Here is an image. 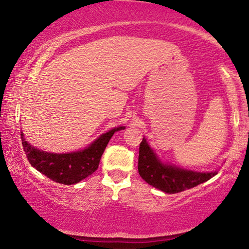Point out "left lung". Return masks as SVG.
<instances>
[{
    "instance_id": "1",
    "label": "left lung",
    "mask_w": 249,
    "mask_h": 249,
    "mask_svg": "<svg viewBox=\"0 0 249 249\" xmlns=\"http://www.w3.org/2000/svg\"><path fill=\"white\" fill-rule=\"evenodd\" d=\"M138 172L147 184L165 193H179L210 180L215 172H193L160 162L142 138L139 145Z\"/></svg>"
}]
</instances>
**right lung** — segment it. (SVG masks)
<instances>
[{"mask_svg":"<svg viewBox=\"0 0 249 249\" xmlns=\"http://www.w3.org/2000/svg\"><path fill=\"white\" fill-rule=\"evenodd\" d=\"M123 128H124L123 126L112 128L108 132L102 134L85 150L65 154L48 153L44 151L36 150L24 141L23 134L21 138L25 156L31 166L35 167L37 171H39L53 181L64 185H72L95 172L98 168L102 154L104 153L111 137L116 131L123 130Z\"/></svg>","mask_w":249,"mask_h":249,"instance_id":"right-lung-1","label":"right lung"}]
</instances>
